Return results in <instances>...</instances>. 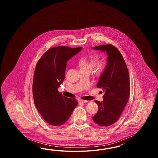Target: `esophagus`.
Segmentation results:
<instances>
[{
	"mask_svg": "<svg viewBox=\"0 0 158 158\" xmlns=\"http://www.w3.org/2000/svg\"><path fill=\"white\" fill-rule=\"evenodd\" d=\"M78 102L82 103H87V102H88V101H86V100H83V99H79V100H78Z\"/></svg>",
	"mask_w": 158,
	"mask_h": 158,
	"instance_id": "34e87169",
	"label": "esophagus"
}]
</instances>
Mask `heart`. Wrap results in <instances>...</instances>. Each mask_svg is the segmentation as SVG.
Segmentation results:
<instances>
[{
  "label": "heart",
  "instance_id": "obj_1",
  "mask_svg": "<svg viewBox=\"0 0 158 158\" xmlns=\"http://www.w3.org/2000/svg\"><path fill=\"white\" fill-rule=\"evenodd\" d=\"M78 67L80 70L86 71L90 73L91 70L94 68V71L97 76H101L104 73L107 67V61L104 59H98L93 58L91 59H81L78 63Z\"/></svg>",
  "mask_w": 158,
  "mask_h": 158
}]
</instances>
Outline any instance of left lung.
Listing matches in <instances>:
<instances>
[{
  "instance_id": "left-lung-1",
  "label": "left lung",
  "mask_w": 158,
  "mask_h": 158,
  "mask_svg": "<svg viewBox=\"0 0 158 158\" xmlns=\"http://www.w3.org/2000/svg\"><path fill=\"white\" fill-rule=\"evenodd\" d=\"M93 48L106 51L108 58L107 68L97 85L104 92L103 101H95L99 109L93 120L100 127H108L118 121L128 103L131 92L129 72L116 47L108 44Z\"/></svg>"
}]
</instances>
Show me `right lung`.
<instances>
[{
  "instance_id": "1",
  "label": "right lung",
  "mask_w": 158,
  "mask_h": 158,
  "mask_svg": "<svg viewBox=\"0 0 158 158\" xmlns=\"http://www.w3.org/2000/svg\"><path fill=\"white\" fill-rule=\"evenodd\" d=\"M81 49L52 47L37 62L33 82L34 102L44 120L52 126L64 124L77 105L76 99L64 97L57 89L64 81L67 61Z\"/></svg>"
}]
</instances>
